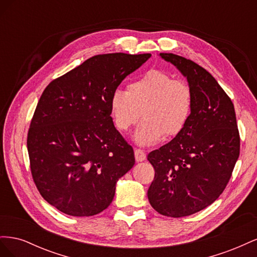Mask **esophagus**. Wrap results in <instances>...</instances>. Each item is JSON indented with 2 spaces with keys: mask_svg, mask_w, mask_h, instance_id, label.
<instances>
[{
  "mask_svg": "<svg viewBox=\"0 0 257 257\" xmlns=\"http://www.w3.org/2000/svg\"><path fill=\"white\" fill-rule=\"evenodd\" d=\"M134 153H135V160H136V162H143L147 158L146 153L143 150H141V149H135Z\"/></svg>",
  "mask_w": 257,
  "mask_h": 257,
  "instance_id": "esophagus-1",
  "label": "esophagus"
}]
</instances>
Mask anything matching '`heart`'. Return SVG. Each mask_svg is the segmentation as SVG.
<instances>
[{"label": "heart", "instance_id": "obj_1", "mask_svg": "<svg viewBox=\"0 0 257 257\" xmlns=\"http://www.w3.org/2000/svg\"><path fill=\"white\" fill-rule=\"evenodd\" d=\"M194 106L191 85L169 73L152 68L127 84L126 91L114 90L109 110L116 130L127 131L144 118L133 134L139 146H152L164 136L174 137L189 123Z\"/></svg>", "mask_w": 257, "mask_h": 257}]
</instances>
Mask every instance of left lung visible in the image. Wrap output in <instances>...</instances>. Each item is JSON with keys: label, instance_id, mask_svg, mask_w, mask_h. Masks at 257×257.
Instances as JSON below:
<instances>
[{"label": "left lung", "instance_id": "8db88e82", "mask_svg": "<svg viewBox=\"0 0 257 257\" xmlns=\"http://www.w3.org/2000/svg\"><path fill=\"white\" fill-rule=\"evenodd\" d=\"M175 65L194 93L191 119L173 141L148 154L155 170L148 199L163 215L181 217L211 205L226 188L240 152L231 99L205 68L174 53Z\"/></svg>", "mask_w": 257, "mask_h": 257}]
</instances>
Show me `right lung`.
I'll return each instance as SVG.
<instances>
[{"label": "right lung", "mask_w": 257, "mask_h": 257, "mask_svg": "<svg viewBox=\"0 0 257 257\" xmlns=\"http://www.w3.org/2000/svg\"><path fill=\"white\" fill-rule=\"evenodd\" d=\"M150 53L94 56L51 81L28 133L31 173L46 201L73 216L111 204L115 183L134 166L132 146L113 125L109 99Z\"/></svg>", "instance_id": "1"}]
</instances>
